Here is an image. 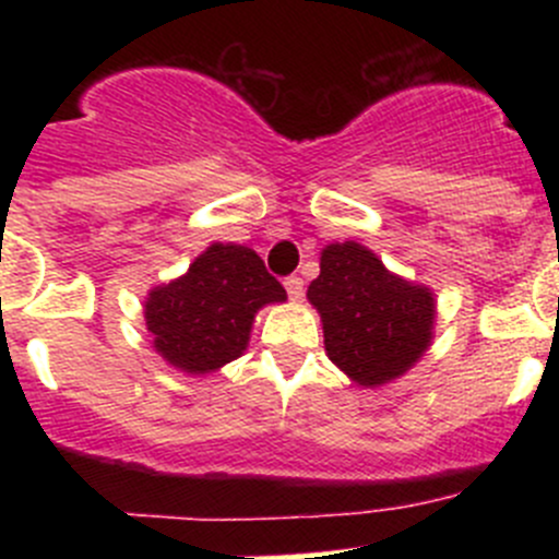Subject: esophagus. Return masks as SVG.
Listing matches in <instances>:
<instances>
[{
	"instance_id": "esophagus-1",
	"label": "esophagus",
	"mask_w": 559,
	"mask_h": 559,
	"mask_svg": "<svg viewBox=\"0 0 559 559\" xmlns=\"http://www.w3.org/2000/svg\"><path fill=\"white\" fill-rule=\"evenodd\" d=\"M286 286V295H289V300H302V278H297V275H289V278L284 281Z\"/></svg>"
}]
</instances>
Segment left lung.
I'll use <instances>...</instances> for the list:
<instances>
[{"label":"left lung","mask_w":559,"mask_h":559,"mask_svg":"<svg viewBox=\"0 0 559 559\" xmlns=\"http://www.w3.org/2000/svg\"><path fill=\"white\" fill-rule=\"evenodd\" d=\"M308 302L321 316L324 352L357 386L408 373L436 337V295L392 273L357 240L321 248Z\"/></svg>","instance_id":"8db88e82"}]
</instances>
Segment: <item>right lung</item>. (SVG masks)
I'll list each match as a JSON object with an SVG mask.
<instances>
[{
    "label": "right lung",
    "instance_id": "obj_1",
    "mask_svg": "<svg viewBox=\"0 0 559 559\" xmlns=\"http://www.w3.org/2000/svg\"><path fill=\"white\" fill-rule=\"evenodd\" d=\"M284 300L286 289L253 248L211 243L183 275L148 292L143 313L154 352L167 365L207 376L246 352L264 306Z\"/></svg>",
    "mask_w": 559,
    "mask_h": 559
}]
</instances>
